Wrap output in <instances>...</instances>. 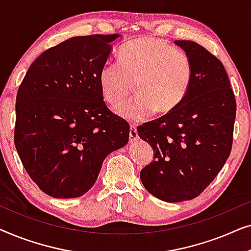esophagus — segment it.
<instances>
[{
  "label": "esophagus",
  "instance_id": "esophagus-1",
  "mask_svg": "<svg viewBox=\"0 0 251 251\" xmlns=\"http://www.w3.org/2000/svg\"><path fill=\"white\" fill-rule=\"evenodd\" d=\"M137 139H138V131H137L136 126H135V125H131V126H130L129 142H130V143H135Z\"/></svg>",
  "mask_w": 251,
  "mask_h": 251
}]
</instances>
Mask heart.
<instances>
[{
    "label": "heart",
    "mask_w": 251,
    "mask_h": 251,
    "mask_svg": "<svg viewBox=\"0 0 251 251\" xmlns=\"http://www.w3.org/2000/svg\"><path fill=\"white\" fill-rule=\"evenodd\" d=\"M119 60L106 61L99 72L102 97L118 106L128 97L135 82L137 96L116 109L129 122H143L167 114L186 97L193 66L190 57L156 37H138L126 43Z\"/></svg>",
    "instance_id": "b5f03b06"
}]
</instances>
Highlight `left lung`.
<instances>
[{"label":"left lung","mask_w":251,"mask_h":251,"mask_svg":"<svg viewBox=\"0 0 251 251\" xmlns=\"http://www.w3.org/2000/svg\"><path fill=\"white\" fill-rule=\"evenodd\" d=\"M175 43L193 66L186 97L166 115L137 126L154 151L140 179L151 194L167 202L192 200L215 179L231 153L236 113L222 61L193 41Z\"/></svg>","instance_id":"1"}]
</instances>
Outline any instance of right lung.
<instances>
[{
    "instance_id": "obj_1",
    "label": "right lung",
    "mask_w": 251,
    "mask_h": 251,
    "mask_svg": "<svg viewBox=\"0 0 251 251\" xmlns=\"http://www.w3.org/2000/svg\"><path fill=\"white\" fill-rule=\"evenodd\" d=\"M119 36H75L50 48L33 61L17 92V152L50 197L87 193L105 157L128 143L129 123L107 107L99 84Z\"/></svg>"
}]
</instances>
